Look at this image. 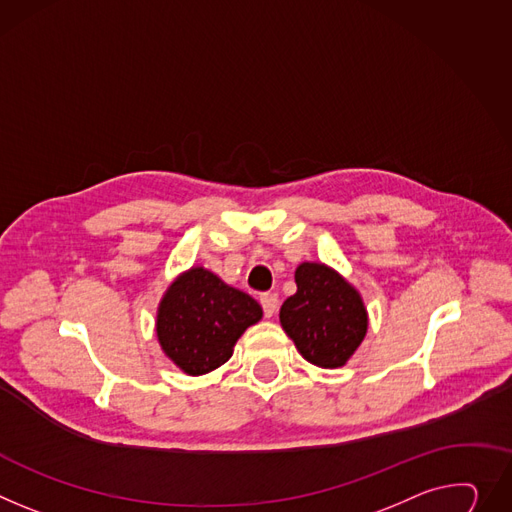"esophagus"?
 <instances>
[{
	"mask_svg": "<svg viewBox=\"0 0 512 512\" xmlns=\"http://www.w3.org/2000/svg\"><path fill=\"white\" fill-rule=\"evenodd\" d=\"M261 306H263V314L267 316V318H271L273 314H275V310H277V304H280V300H277V296L275 294H269V292H265V294H261Z\"/></svg>",
	"mask_w": 512,
	"mask_h": 512,
	"instance_id": "34e87169",
	"label": "esophagus"
}]
</instances>
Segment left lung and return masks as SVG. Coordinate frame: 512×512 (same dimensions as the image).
Here are the masks:
<instances>
[{"mask_svg":"<svg viewBox=\"0 0 512 512\" xmlns=\"http://www.w3.org/2000/svg\"><path fill=\"white\" fill-rule=\"evenodd\" d=\"M296 286L280 310L284 331L306 361L327 369L345 365L367 331L361 296L322 263H302Z\"/></svg>","mask_w":512,"mask_h":512,"instance_id":"left-lung-1","label":"left lung"}]
</instances>
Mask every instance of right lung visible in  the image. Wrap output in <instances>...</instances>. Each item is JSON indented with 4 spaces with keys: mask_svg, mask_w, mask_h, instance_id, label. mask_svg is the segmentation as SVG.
Listing matches in <instances>:
<instances>
[{
    "mask_svg": "<svg viewBox=\"0 0 512 512\" xmlns=\"http://www.w3.org/2000/svg\"><path fill=\"white\" fill-rule=\"evenodd\" d=\"M261 314L249 294L194 267L179 275L163 296L157 337L165 355L185 374L202 376L230 359L237 339Z\"/></svg>",
    "mask_w": 512,
    "mask_h": 512,
    "instance_id": "1",
    "label": "right lung"
}]
</instances>
